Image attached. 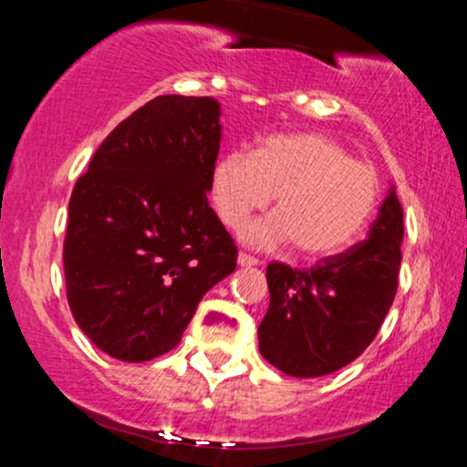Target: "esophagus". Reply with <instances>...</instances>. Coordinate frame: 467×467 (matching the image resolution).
I'll list each match as a JSON object with an SVG mask.
<instances>
[{"label":"esophagus","instance_id":"esophagus-1","mask_svg":"<svg viewBox=\"0 0 467 467\" xmlns=\"http://www.w3.org/2000/svg\"><path fill=\"white\" fill-rule=\"evenodd\" d=\"M237 261H239V265H244V267H252V265H259L261 264L259 259H254V256L245 254V252H239Z\"/></svg>","mask_w":467,"mask_h":467}]
</instances>
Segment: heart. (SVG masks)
<instances>
[{"label":"heart","instance_id":"heart-1","mask_svg":"<svg viewBox=\"0 0 467 467\" xmlns=\"http://www.w3.org/2000/svg\"><path fill=\"white\" fill-rule=\"evenodd\" d=\"M275 195L278 208L244 228L245 244L281 248L296 241L305 256H329L349 248L371 222L379 180L323 133H278L252 155L230 151L215 162L211 197L228 228H239Z\"/></svg>","mask_w":467,"mask_h":467}]
</instances>
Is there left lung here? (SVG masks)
Instances as JSON below:
<instances>
[{
  "label": "left lung",
  "mask_w": 467,
  "mask_h": 467,
  "mask_svg": "<svg viewBox=\"0 0 467 467\" xmlns=\"http://www.w3.org/2000/svg\"><path fill=\"white\" fill-rule=\"evenodd\" d=\"M404 215L390 186L368 237L309 270L267 265L270 307L259 351L292 378H320L356 360L387 318L401 264Z\"/></svg>",
  "instance_id": "obj_1"
}]
</instances>
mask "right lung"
Returning <instances> with one entry per match:
<instances>
[{
  "label": "right lung",
  "mask_w": 467,
  "mask_h": 467,
  "mask_svg": "<svg viewBox=\"0 0 467 467\" xmlns=\"http://www.w3.org/2000/svg\"><path fill=\"white\" fill-rule=\"evenodd\" d=\"M219 116L211 96H158L105 138L74 186L67 303L116 360L173 349L203 294L237 267L234 241L208 206Z\"/></svg>",
  "instance_id": "right-lung-1"
}]
</instances>
